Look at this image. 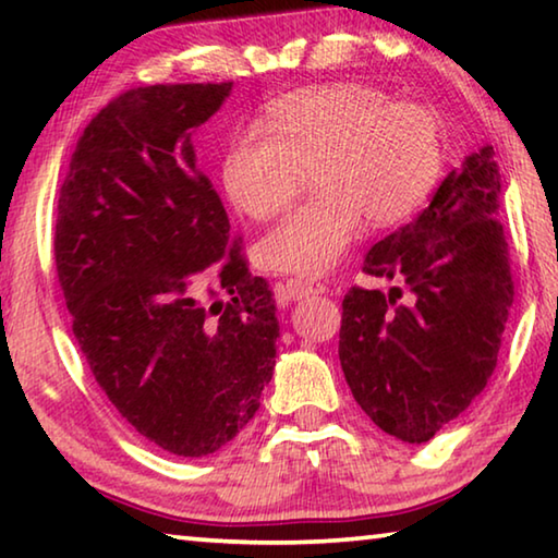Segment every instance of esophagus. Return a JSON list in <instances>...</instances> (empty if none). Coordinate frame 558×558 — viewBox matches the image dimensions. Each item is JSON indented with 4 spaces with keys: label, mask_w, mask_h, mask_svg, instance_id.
Masks as SVG:
<instances>
[{
    "label": "esophagus",
    "mask_w": 558,
    "mask_h": 558,
    "mask_svg": "<svg viewBox=\"0 0 558 558\" xmlns=\"http://www.w3.org/2000/svg\"><path fill=\"white\" fill-rule=\"evenodd\" d=\"M327 286L323 282H315V280H288L286 286H282V295L288 300H298V298H305V295H317V292H325Z\"/></svg>",
    "instance_id": "obj_1"
}]
</instances>
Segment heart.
I'll return each instance as SVG.
<instances>
[{
    "instance_id": "heart-1",
    "label": "heart",
    "mask_w": 558,
    "mask_h": 558,
    "mask_svg": "<svg viewBox=\"0 0 558 558\" xmlns=\"http://www.w3.org/2000/svg\"><path fill=\"white\" fill-rule=\"evenodd\" d=\"M440 167V125L426 106L342 81L270 100L256 128L226 140L219 177L235 209L268 221L313 172L315 199L268 231L258 253L268 268L323 276L344 258L364 219L391 226L418 209Z\"/></svg>"
}]
</instances>
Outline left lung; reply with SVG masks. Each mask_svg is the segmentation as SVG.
I'll return each mask as SVG.
<instances>
[{
  "label": "left lung",
  "mask_w": 558,
  "mask_h": 558,
  "mask_svg": "<svg viewBox=\"0 0 558 558\" xmlns=\"http://www.w3.org/2000/svg\"><path fill=\"white\" fill-rule=\"evenodd\" d=\"M502 179L493 145L442 179L411 223L369 251L364 270L403 290L352 288L342 302L339 362L362 411L389 436L426 442L487 386L514 282L497 221Z\"/></svg>",
  "instance_id": "1"
}]
</instances>
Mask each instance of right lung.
Segmentation results:
<instances>
[{
  "mask_svg": "<svg viewBox=\"0 0 558 558\" xmlns=\"http://www.w3.org/2000/svg\"><path fill=\"white\" fill-rule=\"evenodd\" d=\"M233 83L132 88L88 122L59 192L53 256L73 337L140 436L202 458L256 415L276 300L253 278L194 130Z\"/></svg>",
  "mask_w": 558,
  "mask_h": 558,
  "instance_id": "1",
  "label": "right lung"
}]
</instances>
